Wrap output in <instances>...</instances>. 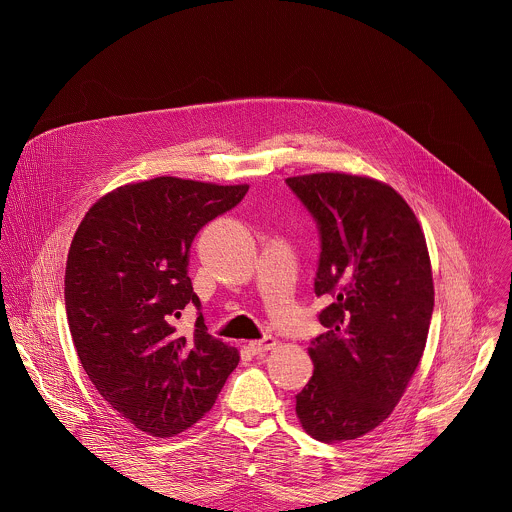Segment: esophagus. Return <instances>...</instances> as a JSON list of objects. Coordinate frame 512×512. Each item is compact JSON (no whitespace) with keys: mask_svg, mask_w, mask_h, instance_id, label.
Listing matches in <instances>:
<instances>
[{"mask_svg":"<svg viewBox=\"0 0 512 512\" xmlns=\"http://www.w3.org/2000/svg\"><path fill=\"white\" fill-rule=\"evenodd\" d=\"M276 345H278V341H276L274 337H264V339H260V341H252L248 347H250V351H252L254 355H264V353L272 351Z\"/></svg>","mask_w":512,"mask_h":512,"instance_id":"34e87169","label":"esophagus"}]
</instances>
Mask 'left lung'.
Segmentation results:
<instances>
[{
	"label": "left lung",
	"instance_id": "1",
	"mask_svg": "<svg viewBox=\"0 0 512 512\" xmlns=\"http://www.w3.org/2000/svg\"><path fill=\"white\" fill-rule=\"evenodd\" d=\"M286 183L317 220L315 293L331 297L295 414L319 441L363 438L392 414L426 349L434 311L426 236L404 197L378 179L335 171Z\"/></svg>",
	"mask_w": 512,
	"mask_h": 512
}]
</instances>
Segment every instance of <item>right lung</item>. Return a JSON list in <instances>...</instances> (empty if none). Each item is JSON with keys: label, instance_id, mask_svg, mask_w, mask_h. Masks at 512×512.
<instances>
[{"label": "right lung", "instance_id": "right-lung-1", "mask_svg": "<svg viewBox=\"0 0 512 512\" xmlns=\"http://www.w3.org/2000/svg\"><path fill=\"white\" fill-rule=\"evenodd\" d=\"M248 185L153 177L100 197L74 232L65 305L80 365L100 396L153 438H173L215 404L240 355L175 319L201 301L187 276L197 232Z\"/></svg>", "mask_w": 512, "mask_h": 512}]
</instances>
